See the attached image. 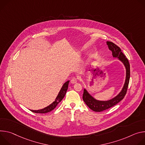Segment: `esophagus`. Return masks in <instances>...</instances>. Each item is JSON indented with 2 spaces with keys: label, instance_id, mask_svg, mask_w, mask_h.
Here are the masks:
<instances>
[{
  "label": "esophagus",
  "instance_id": "obj_1",
  "mask_svg": "<svg viewBox=\"0 0 145 145\" xmlns=\"http://www.w3.org/2000/svg\"><path fill=\"white\" fill-rule=\"evenodd\" d=\"M77 82V78H75V77H74L72 78L71 79V83L72 84H74L75 83Z\"/></svg>",
  "mask_w": 145,
  "mask_h": 145
}]
</instances>
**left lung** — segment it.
<instances>
[{"label": "left lung", "instance_id": "left-lung-1", "mask_svg": "<svg viewBox=\"0 0 145 145\" xmlns=\"http://www.w3.org/2000/svg\"><path fill=\"white\" fill-rule=\"evenodd\" d=\"M108 48L112 52V55L115 58H118L121 61L126 70V76L124 86L121 91L113 99L108 101H100L95 99L84 89L83 94V100L88 107L92 110L95 112H101L114 106L121 100H122L126 94L128 84H129L130 78V66L127 58L123 54L120 48L116 44L110 41H106Z\"/></svg>", "mask_w": 145, "mask_h": 145}]
</instances>
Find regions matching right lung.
<instances>
[{
  "mask_svg": "<svg viewBox=\"0 0 145 145\" xmlns=\"http://www.w3.org/2000/svg\"><path fill=\"white\" fill-rule=\"evenodd\" d=\"M70 81H68L66 82L63 84L62 86V88H61L57 96L56 97L55 101H54L50 105H48V106L41 109L39 110H30L31 112H35V113H39V114H45L48 113V112H50L54 110L56 106L57 105V104L63 100L64 96H65V94L67 92V90L68 89V86L69 84Z\"/></svg>",
  "mask_w": 145,
  "mask_h": 145,
  "instance_id": "add662e5",
  "label": "right lung"
}]
</instances>
